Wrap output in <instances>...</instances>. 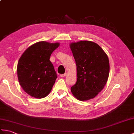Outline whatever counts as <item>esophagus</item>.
Segmentation results:
<instances>
[{"mask_svg":"<svg viewBox=\"0 0 134 134\" xmlns=\"http://www.w3.org/2000/svg\"><path fill=\"white\" fill-rule=\"evenodd\" d=\"M66 75H67V73H64V74H61V75H60V76L61 77H64V76H66Z\"/></svg>","mask_w":134,"mask_h":134,"instance_id":"34e87169","label":"esophagus"}]
</instances>
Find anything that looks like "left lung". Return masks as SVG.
I'll use <instances>...</instances> for the list:
<instances>
[{
    "mask_svg": "<svg viewBox=\"0 0 134 134\" xmlns=\"http://www.w3.org/2000/svg\"><path fill=\"white\" fill-rule=\"evenodd\" d=\"M77 70V81L71 87L76 98L86 101L93 98L103 89L109 74V63L103 49L90 41L70 44Z\"/></svg>",
    "mask_w": 134,
    "mask_h": 134,
    "instance_id": "1",
    "label": "left lung"
}]
</instances>
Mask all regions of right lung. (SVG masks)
Returning a JSON list of instances; mask_svg holds the SVG:
<instances>
[{
	"label": "right lung",
	"instance_id": "1",
	"mask_svg": "<svg viewBox=\"0 0 134 134\" xmlns=\"http://www.w3.org/2000/svg\"><path fill=\"white\" fill-rule=\"evenodd\" d=\"M59 45L38 42L28 48L20 58L17 65L19 84L33 97L44 98L52 90L58 76L49 59Z\"/></svg>",
	"mask_w": 134,
	"mask_h": 134
}]
</instances>
